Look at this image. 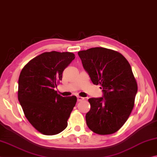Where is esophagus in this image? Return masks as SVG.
Here are the masks:
<instances>
[{"instance_id": "34e87169", "label": "esophagus", "mask_w": 157, "mask_h": 157, "mask_svg": "<svg viewBox=\"0 0 157 157\" xmlns=\"http://www.w3.org/2000/svg\"><path fill=\"white\" fill-rule=\"evenodd\" d=\"M84 100V98H83V97H77V101H78V102H80V101H83Z\"/></svg>"}]
</instances>
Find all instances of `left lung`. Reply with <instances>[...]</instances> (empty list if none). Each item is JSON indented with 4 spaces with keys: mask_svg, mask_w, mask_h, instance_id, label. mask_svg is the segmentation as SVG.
<instances>
[{
    "mask_svg": "<svg viewBox=\"0 0 157 157\" xmlns=\"http://www.w3.org/2000/svg\"><path fill=\"white\" fill-rule=\"evenodd\" d=\"M84 70L103 97L88 99L91 108L86 123L98 134L116 132L124 125L134 108L137 83L130 63L121 54L103 48L78 52Z\"/></svg>",
    "mask_w": 157,
    "mask_h": 157,
    "instance_id": "8db88e82",
    "label": "left lung"
}]
</instances>
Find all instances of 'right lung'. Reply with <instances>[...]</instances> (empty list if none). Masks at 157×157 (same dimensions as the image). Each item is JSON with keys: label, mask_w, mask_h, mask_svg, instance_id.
Returning <instances> with one entry per match:
<instances>
[{"label": "right lung", "mask_w": 157, "mask_h": 157, "mask_svg": "<svg viewBox=\"0 0 157 157\" xmlns=\"http://www.w3.org/2000/svg\"><path fill=\"white\" fill-rule=\"evenodd\" d=\"M74 59L71 52H44L25 65L19 76L18 98L25 116L45 135L64 130L76 105L75 96L63 97L54 90Z\"/></svg>", "instance_id": "add662e5"}]
</instances>
